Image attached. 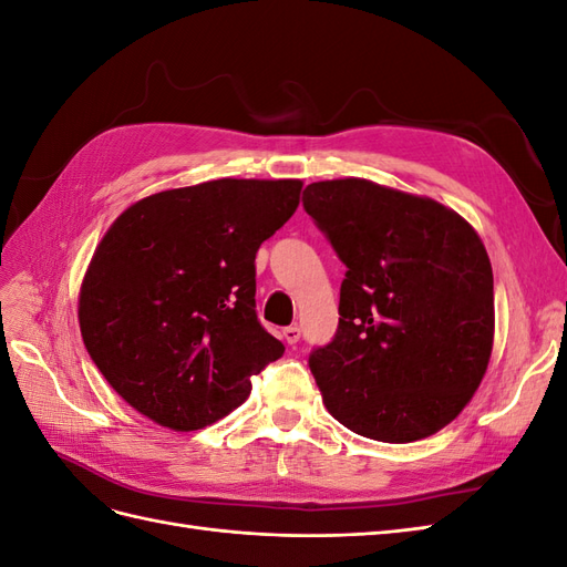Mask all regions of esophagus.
Instances as JSON below:
<instances>
[{
  "label": "esophagus",
  "mask_w": 567,
  "mask_h": 567,
  "mask_svg": "<svg viewBox=\"0 0 567 567\" xmlns=\"http://www.w3.org/2000/svg\"><path fill=\"white\" fill-rule=\"evenodd\" d=\"M281 336H284L288 346H296V342L300 340V329H298V326H288V329H284Z\"/></svg>",
  "instance_id": "esophagus-1"
}]
</instances>
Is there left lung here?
I'll list each match as a JSON object with an SVG mask.
<instances>
[{"mask_svg":"<svg viewBox=\"0 0 567 567\" xmlns=\"http://www.w3.org/2000/svg\"><path fill=\"white\" fill-rule=\"evenodd\" d=\"M302 205L348 267L338 331L310 354L323 406L379 442L442 431L492 357L494 279L477 231L433 198L359 177L315 182Z\"/></svg>","mask_w":567,"mask_h":567,"instance_id":"8db88e82","label":"left lung"}]
</instances>
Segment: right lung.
<instances>
[{"instance_id":"right-lung-1","label":"right lung","mask_w":567,"mask_h":567,"mask_svg":"<svg viewBox=\"0 0 567 567\" xmlns=\"http://www.w3.org/2000/svg\"><path fill=\"white\" fill-rule=\"evenodd\" d=\"M300 179H213L132 203L84 274V348L111 388L169 431H198L284 354L255 312V252L300 203Z\"/></svg>"}]
</instances>
